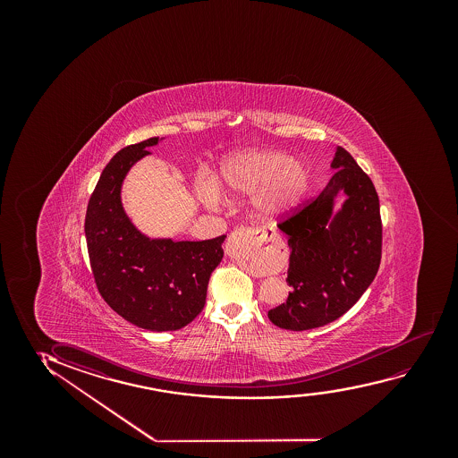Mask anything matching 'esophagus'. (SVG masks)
<instances>
[{
	"label": "esophagus",
	"mask_w": 458,
	"mask_h": 458,
	"mask_svg": "<svg viewBox=\"0 0 458 458\" xmlns=\"http://www.w3.org/2000/svg\"><path fill=\"white\" fill-rule=\"evenodd\" d=\"M278 238L276 233L264 230H247V232H233L226 241L225 253L228 257H236L239 251H247L253 261H258L263 269L269 274H276L278 267L276 251Z\"/></svg>",
	"instance_id": "34e87169"
}]
</instances>
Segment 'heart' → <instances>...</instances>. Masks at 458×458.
Masks as SVG:
<instances>
[{
    "mask_svg": "<svg viewBox=\"0 0 458 458\" xmlns=\"http://www.w3.org/2000/svg\"><path fill=\"white\" fill-rule=\"evenodd\" d=\"M308 170L282 151H250L228 157L220 167L217 186L209 180L197 184V197L207 208H217L225 197L253 195L264 216L286 213L307 192Z\"/></svg>",
    "mask_w": 458,
    "mask_h": 458,
    "instance_id": "b5f03b06",
    "label": "heart"
}]
</instances>
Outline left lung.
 <instances>
[{"mask_svg":"<svg viewBox=\"0 0 458 458\" xmlns=\"http://www.w3.org/2000/svg\"><path fill=\"white\" fill-rule=\"evenodd\" d=\"M336 170L314 200L278 224L288 236V301L269 310L280 328L301 332L327 326L349 311L374 282L382 259L380 203L369 176L349 151L336 148ZM344 191L342 209L334 199Z\"/></svg>","mask_w":458,"mask_h":458,"instance_id":"obj_1","label":"left lung"}]
</instances>
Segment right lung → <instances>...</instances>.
<instances>
[{
	"mask_svg": "<svg viewBox=\"0 0 458 458\" xmlns=\"http://www.w3.org/2000/svg\"><path fill=\"white\" fill-rule=\"evenodd\" d=\"M150 138L128 145L101 172L89 200L84 232L97 288L123 319L151 332L180 330L200 314L209 276L224 258L225 234L207 241L151 239L122 205V182Z\"/></svg>",
	"mask_w": 458,
	"mask_h": 458,
	"instance_id": "add662e5",
	"label": "right lung"
}]
</instances>
